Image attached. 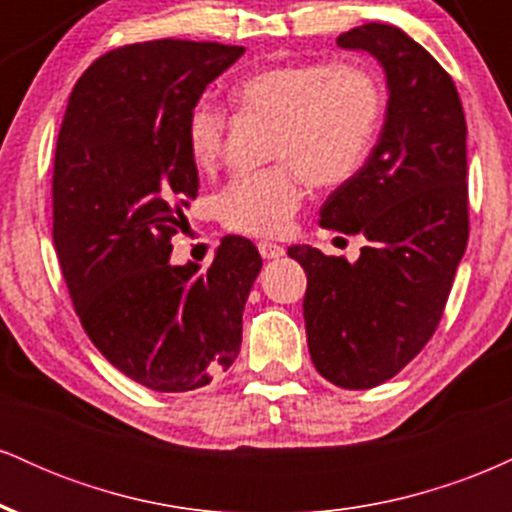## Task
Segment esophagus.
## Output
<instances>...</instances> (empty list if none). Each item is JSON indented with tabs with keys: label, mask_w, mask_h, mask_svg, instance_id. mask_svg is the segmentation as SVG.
I'll return each instance as SVG.
<instances>
[{
	"label": "esophagus",
	"mask_w": 512,
	"mask_h": 512,
	"mask_svg": "<svg viewBox=\"0 0 512 512\" xmlns=\"http://www.w3.org/2000/svg\"><path fill=\"white\" fill-rule=\"evenodd\" d=\"M257 250H260V255L264 257V260H279V257L286 255V250L281 248V245L269 243V240H262V243L257 245Z\"/></svg>",
	"instance_id": "obj_1"
}]
</instances>
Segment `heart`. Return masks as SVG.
Segmentation results:
<instances>
[{
    "label": "heart",
    "mask_w": 512,
    "mask_h": 512,
    "mask_svg": "<svg viewBox=\"0 0 512 512\" xmlns=\"http://www.w3.org/2000/svg\"><path fill=\"white\" fill-rule=\"evenodd\" d=\"M233 101L245 113L276 120L272 158L281 166L236 175L216 199L226 228L248 236H281L301 207L305 175L315 185H339L361 170L370 154L383 93L368 72L349 64H279L264 67L233 86ZM226 115L219 105L190 110L185 142L197 168L221 158Z\"/></svg>",
    "instance_id": "1"
}]
</instances>
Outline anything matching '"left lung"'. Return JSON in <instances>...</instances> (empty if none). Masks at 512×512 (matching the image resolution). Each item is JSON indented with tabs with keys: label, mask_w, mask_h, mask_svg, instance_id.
<instances>
[{
	"label": "left lung",
	"mask_w": 512,
	"mask_h": 512,
	"mask_svg": "<svg viewBox=\"0 0 512 512\" xmlns=\"http://www.w3.org/2000/svg\"><path fill=\"white\" fill-rule=\"evenodd\" d=\"M368 52L387 81L385 125L368 161L320 209V226L368 245L351 264L310 245L305 334L317 373L346 390L395 378L436 332L469 236L467 122L450 74L397 26L337 38Z\"/></svg>",
	"instance_id": "1"
}]
</instances>
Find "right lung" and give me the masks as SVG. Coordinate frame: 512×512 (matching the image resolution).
Segmentation results:
<instances>
[{
    "label": "right lung",
    "instance_id": "add662e5",
    "mask_svg": "<svg viewBox=\"0 0 512 512\" xmlns=\"http://www.w3.org/2000/svg\"><path fill=\"white\" fill-rule=\"evenodd\" d=\"M240 45L149 40L98 57L76 81L52 173V240L81 325L134 383L156 392L209 385L236 361L262 257L226 236L209 269L170 264L197 166L190 110Z\"/></svg>",
    "mask_w": 512,
    "mask_h": 512
}]
</instances>
